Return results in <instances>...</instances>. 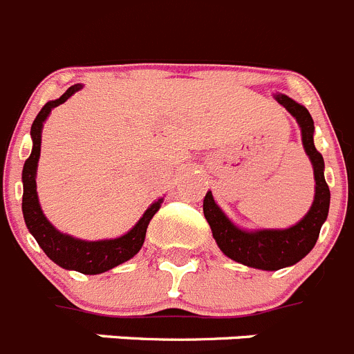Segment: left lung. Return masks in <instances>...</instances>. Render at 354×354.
<instances>
[{
    "label": "left lung",
    "instance_id": "8db88e82",
    "mask_svg": "<svg viewBox=\"0 0 354 354\" xmlns=\"http://www.w3.org/2000/svg\"><path fill=\"white\" fill-rule=\"evenodd\" d=\"M276 99L299 122L302 129L304 148L315 167L316 194L309 213L290 229L246 232V230L237 229L223 214V211L214 204L211 192L206 194L203 204L204 216L213 230V237L220 250L236 262L262 270H277L293 266L311 252L318 241L323 222L328 216L330 206V188L323 174L325 162H323L322 153L316 150L315 140H313V132H315L313 117L302 104L290 99L288 95L277 94Z\"/></svg>",
    "mask_w": 354,
    "mask_h": 354
}]
</instances>
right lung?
Segmentation results:
<instances>
[{
  "label": "right lung",
  "instance_id": "1",
  "mask_svg": "<svg viewBox=\"0 0 354 354\" xmlns=\"http://www.w3.org/2000/svg\"><path fill=\"white\" fill-rule=\"evenodd\" d=\"M82 85H71L64 94L55 101H48L36 115L35 122L31 125V138H32V151L24 164L22 171V183H24V194H22V213H24L26 225L29 232L35 236L41 250L47 253L48 259L64 269L78 270L82 274H101L120 263L127 262L129 259L136 255L145 243L147 236V227L153 214L160 207L162 199L151 204L140 222L132 227L125 236L117 237V239L108 241H82L75 239L71 236L61 234L52 227L45 214L39 207L38 196H36V166L39 158V147H41V127L45 118L52 111V108L59 106L69 95L80 91Z\"/></svg>",
  "mask_w": 354,
  "mask_h": 354
}]
</instances>
